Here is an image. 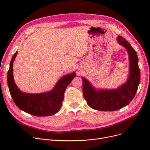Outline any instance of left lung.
I'll list each match as a JSON object with an SVG mask.
<instances>
[{
  "label": "left lung",
  "instance_id": "obj_1",
  "mask_svg": "<svg viewBox=\"0 0 150 150\" xmlns=\"http://www.w3.org/2000/svg\"><path fill=\"white\" fill-rule=\"evenodd\" d=\"M117 41L127 49L129 54L130 74L128 81L115 90L97 91L86 78H82L84 98L90 107L98 111H114L128 105L135 97L140 83L136 52L123 37L118 36Z\"/></svg>",
  "mask_w": 150,
  "mask_h": 150
}]
</instances>
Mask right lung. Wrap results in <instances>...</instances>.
<instances>
[{
    "label": "right lung",
    "mask_w": 150,
    "mask_h": 150,
    "mask_svg": "<svg viewBox=\"0 0 150 150\" xmlns=\"http://www.w3.org/2000/svg\"><path fill=\"white\" fill-rule=\"evenodd\" d=\"M18 52L12 57L7 74V82L11 96L16 106L23 111L35 116H50L58 112L64 100V93L75 73L60 78L54 89L48 92L31 94L22 92L16 85L13 78V62Z\"/></svg>",
    "instance_id": "1"
}]
</instances>
